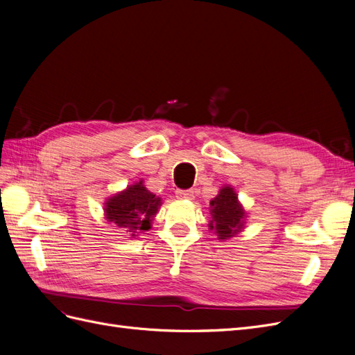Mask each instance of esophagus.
Returning a JSON list of instances; mask_svg holds the SVG:
<instances>
[{"instance_id":"obj_1","label":"esophagus","mask_w":355,"mask_h":355,"mask_svg":"<svg viewBox=\"0 0 355 355\" xmlns=\"http://www.w3.org/2000/svg\"><path fill=\"white\" fill-rule=\"evenodd\" d=\"M176 197L179 200H194V191H192V189H179V191H176Z\"/></svg>"}]
</instances>
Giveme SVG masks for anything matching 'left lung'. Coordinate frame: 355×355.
<instances>
[{"label": "left lung", "mask_w": 355, "mask_h": 355, "mask_svg": "<svg viewBox=\"0 0 355 355\" xmlns=\"http://www.w3.org/2000/svg\"><path fill=\"white\" fill-rule=\"evenodd\" d=\"M209 230L218 235L220 241L230 240L244 230L247 213L239 200V194L231 185H223L219 194L210 201Z\"/></svg>", "instance_id": "obj_1"}]
</instances>
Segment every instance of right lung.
<instances>
[{"label":"right lung","instance_id":"right-lung-1","mask_svg":"<svg viewBox=\"0 0 355 355\" xmlns=\"http://www.w3.org/2000/svg\"><path fill=\"white\" fill-rule=\"evenodd\" d=\"M161 204V198L146 189L144 180H139L106 198L103 202L105 219L115 223L118 228H125L135 239L151 230Z\"/></svg>","mask_w":355,"mask_h":355}]
</instances>
